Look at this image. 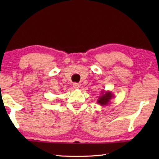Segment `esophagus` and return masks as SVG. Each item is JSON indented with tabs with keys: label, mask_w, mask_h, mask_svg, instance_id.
Returning a JSON list of instances; mask_svg holds the SVG:
<instances>
[{
	"label": "esophagus",
	"mask_w": 159,
	"mask_h": 159,
	"mask_svg": "<svg viewBox=\"0 0 159 159\" xmlns=\"http://www.w3.org/2000/svg\"><path fill=\"white\" fill-rule=\"evenodd\" d=\"M73 86L75 89H78V88H79V87H80V84H79V83H74L73 84Z\"/></svg>",
	"instance_id": "1"
}]
</instances>
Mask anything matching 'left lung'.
<instances>
[{
	"mask_svg": "<svg viewBox=\"0 0 159 159\" xmlns=\"http://www.w3.org/2000/svg\"><path fill=\"white\" fill-rule=\"evenodd\" d=\"M101 95L98 99V102L102 106H105L109 104V102L111 100V98H114V95L111 93V92H104L102 91Z\"/></svg>",
	"mask_w": 159,
	"mask_h": 159,
	"instance_id": "8db88e82",
	"label": "left lung"
}]
</instances>
